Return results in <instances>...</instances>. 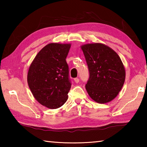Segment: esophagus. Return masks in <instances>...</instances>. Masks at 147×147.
<instances>
[{
  "label": "esophagus",
  "mask_w": 147,
  "mask_h": 147,
  "mask_svg": "<svg viewBox=\"0 0 147 147\" xmlns=\"http://www.w3.org/2000/svg\"><path fill=\"white\" fill-rule=\"evenodd\" d=\"M74 81L75 82V83H78L79 81H80V80H79L78 78H75L74 79Z\"/></svg>",
  "instance_id": "34e87169"
}]
</instances>
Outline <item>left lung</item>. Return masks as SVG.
<instances>
[{
  "label": "left lung",
  "mask_w": 147,
  "mask_h": 147,
  "mask_svg": "<svg viewBox=\"0 0 147 147\" xmlns=\"http://www.w3.org/2000/svg\"><path fill=\"white\" fill-rule=\"evenodd\" d=\"M81 49L89 72L87 92L96 102H109L117 96L125 80V69L120 57L102 43L84 45Z\"/></svg>",
  "instance_id": "8db88e82"
}]
</instances>
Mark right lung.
I'll return each mask as SVG.
<instances>
[{
  "label": "right lung",
  "instance_id": "add662e5",
  "mask_svg": "<svg viewBox=\"0 0 147 147\" xmlns=\"http://www.w3.org/2000/svg\"><path fill=\"white\" fill-rule=\"evenodd\" d=\"M71 44L52 43L44 47L30 66L27 81L38 102L50 109L65 103L71 87L66 61Z\"/></svg>",
  "mask_w": 147,
  "mask_h": 147
}]
</instances>
